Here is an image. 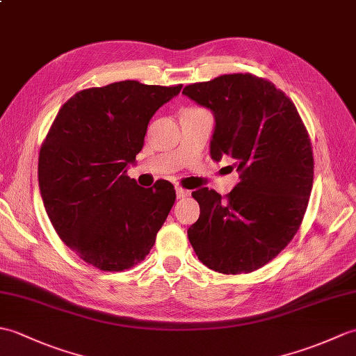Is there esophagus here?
I'll return each mask as SVG.
<instances>
[{
  "instance_id": "obj_1",
  "label": "esophagus",
  "mask_w": 356,
  "mask_h": 356,
  "mask_svg": "<svg viewBox=\"0 0 356 356\" xmlns=\"http://www.w3.org/2000/svg\"><path fill=\"white\" fill-rule=\"evenodd\" d=\"M176 195H177V199H184L190 195V191L185 190V188H182V186H176Z\"/></svg>"
}]
</instances>
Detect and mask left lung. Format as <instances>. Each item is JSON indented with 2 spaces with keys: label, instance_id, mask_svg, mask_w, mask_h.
Returning <instances> with one entry per match:
<instances>
[{
  "label": "left lung",
  "instance_id": "obj_1",
  "mask_svg": "<svg viewBox=\"0 0 356 356\" xmlns=\"http://www.w3.org/2000/svg\"><path fill=\"white\" fill-rule=\"evenodd\" d=\"M182 93L214 113L211 157L229 156L240 172L225 197L193 191L200 217L188 238L209 269L248 274L275 259L303 222L314 184L311 139L289 97L251 73L195 82Z\"/></svg>",
  "mask_w": 356,
  "mask_h": 356
}]
</instances>
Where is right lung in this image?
<instances>
[{"label": "right lung", "mask_w": 356, "mask_h": 356, "mask_svg": "<svg viewBox=\"0 0 356 356\" xmlns=\"http://www.w3.org/2000/svg\"><path fill=\"white\" fill-rule=\"evenodd\" d=\"M182 86L113 82L81 90L53 120L38 159L44 208L56 234L92 266L119 272L148 255L176 200L168 180L127 176L149 119Z\"/></svg>", "instance_id": "right-lung-1"}]
</instances>
